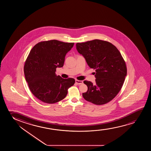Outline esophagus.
<instances>
[{
    "instance_id": "1",
    "label": "esophagus",
    "mask_w": 151,
    "mask_h": 151,
    "mask_svg": "<svg viewBox=\"0 0 151 151\" xmlns=\"http://www.w3.org/2000/svg\"><path fill=\"white\" fill-rule=\"evenodd\" d=\"M75 83H76L77 85H81V84L83 83V81H78V80L76 79V80H75Z\"/></svg>"
}]
</instances>
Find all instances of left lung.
<instances>
[{"instance_id":"8db88e82","label":"left lung","mask_w":151,"mask_h":151,"mask_svg":"<svg viewBox=\"0 0 151 151\" xmlns=\"http://www.w3.org/2000/svg\"><path fill=\"white\" fill-rule=\"evenodd\" d=\"M76 45L89 67L95 70V83L83 81L88 90L83 93V97L97 105L111 101L122 88L127 75L125 62L120 52L111 43L100 40L77 43Z\"/></svg>"}]
</instances>
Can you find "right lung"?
Returning <instances> with one entry per match:
<instances>
[{
	"label": "right lung",
	"mask_w": 151,
	"mask_h": 151,
	"mask_svg": "<svg viewBox=\"0 0 151 151\" xmlns=\"http://www.w3.org/2000/svg\"><path fill=\"white\" fill-rule=\"evenodd\" d=\"M74 43L56 40L39 42L33 46L26 60L24 70L32 93L44 103L54 104L64 99L74 78H62L56 74L62 68L65 57Z\"/></svg>",
	"instance_id": "obj_1"
}]
</instances>
